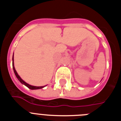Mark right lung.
<instances>
[{"instance_id":"1","label":"right lung","mask_w":121,"mask_h":121,"mask_svg":"<svg viewBox=\"0 0 121 121\" xmlns=\"http://www.w3.org/2000/svg\"><path fill=\"white\" fill-rule=\"evenodd\" d=\"M12 67H13V72H14L15 74V76H16V77L18 79V81H20L22 84H24V85H26L27 87H28L29 89H30V90H38V89L43 88L45 86H32V85H29V83L24 82V81L23 80L20 78V76L18 75V74L17 73V72L16 70H15V67H14V64H13V57H12Z\"/></svg>"}]
</instances>
